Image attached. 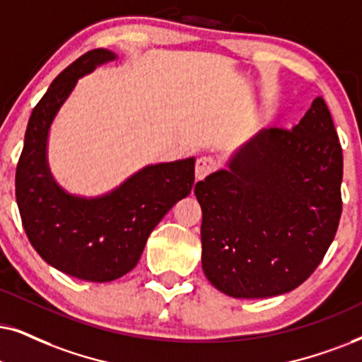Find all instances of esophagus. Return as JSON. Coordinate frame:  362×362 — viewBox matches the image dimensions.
Segmentation results:
<instances>
[{
  "label": "esophagus",
  "instance_id": "esophagus-1",
  "mask_svg": "<svg viewBox=\"0 0 362 362\" xmlns=\"http://www.w3.org/2000/svg\"><path fill=\"white\" fill-rule=\"evenodd\" d=\"M215 168H217V160L212 158V157H207V155L200 157L199 160H197V163H195V177H197V180H204V178L207 177L209 173L215 172Z\"/></svg>",
  "mask_w": 362,
  "mask_h": 362
}]
</instances>
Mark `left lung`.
I'll use <instances>...</instances> for the list:
<instances>
[{
    "mask_svg": "<svg viewBox=\"0 0 362 362\" xmlns=\"http://www.w3.org/2000/svg\"><path fill=\"white\" fill-rule=\"evenodd\" d=\"M341 182L342 148L322 97L292 130L255 135L228 170L195 185L209 281L239 299L299 287L336 237Z\"/></svg>",
    "mask_w": 362,
    "mask_h": 362,
    "instance_id": "left-lung-1",
    "label": "left lung"
}]
</instances>
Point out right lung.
<instances>
[{"label":"right lung","instance_id":"obj_1","mask_svg":"<svg viewBox=\"0 0 362 362\" xmlns=\"http://www.w3.org/2000/svg\"><path fill=\"white\" fill-rule=\"evenodd\" d=\"M115 58L97 48L66 66L31 112L16 165V202L26 235L49 265L71 277L110 282L135 267L150 232L190 194L195 160L145 167L100 199L68 195L47 167V136L80 76Z\"/></svg>","mask_w":362,"mask_h":362}]
</instances>
